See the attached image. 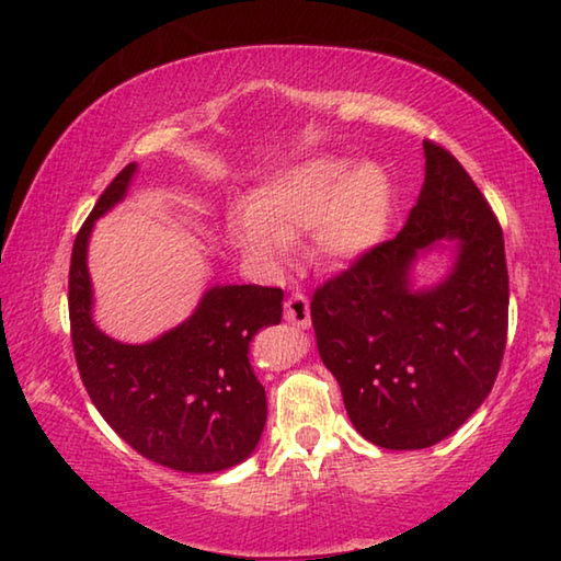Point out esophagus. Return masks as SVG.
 <instances>
[{
  "label": "esophagus",
  "mask_w": 561,
  "mask_h": 561,
  "mask_svg": "<svg viewBox=\"0 0 561 561\" xmlns=\"http://www.w3.org/2000/svg\"><path fill=\"white\" fill-rule=\"evenodd\" d=\"M284 319H287L289 324H294V327L307 329L309 321H311L309 299L304 297V294H291L287 304H284Z\"/></svg>",
  "instance_id": "obj_1"
}]
</instances>
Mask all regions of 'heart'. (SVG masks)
<instances>
[{
	"label": "heart",
	"instance_id": "heart-1",
	"mask_svg": "<svg viewBox=\"0 0 561 561\" xmlns=\"http://www.w3.org/2000/svg\"><path fill=\"white\" fill-rule=\"evenodd\" d=\"M391 220L393 185L381 165L348 168L344 158L317 156L264 178L250 205L230 215V234L247 257L274 272L307 230L319 262L351 264L386 240Z\"/></svg>",
	"mask_w": 561,
	"mask_h": 561
}]
</instances>
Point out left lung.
Instances as JSON below:
<instances>
[{
	"instance_id": "obj_1",
	"label": "left lung",
	"mask_w": 561,
	"mask_h": 561,
	"mask_svg": "<svg viewBox=\"0 0 561 561\" xmlns=\"http://www.w3.org/2000/svg\"><path fill=\"white\" fill-rule=\"evenodd\" d=\"M423 153L425 180L403 230L311 299L319 354L351 423L388 450L431 448L458 431L492 391L507 341L497 217L448 150L425 140ZM445 241L449 274L413 288L414 262Z\"/></svg>"
}]
</instances>
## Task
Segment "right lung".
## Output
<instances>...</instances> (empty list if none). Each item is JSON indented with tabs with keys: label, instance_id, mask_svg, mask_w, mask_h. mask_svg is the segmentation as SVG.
Segmentation results:
<instances>
[{
	"label": "right lung",
	"instance_id": "obj_1",
	"mask_svg": "<svg viewBox=\"0 0 561 561\" xmlns=\"http://www.w3.org/2000/svg\"><path fill=\"white\" fill-rule=\"evenodd\" d=\"M138 165L103 190L76 234L69 317L76 364L93 405L133 450L180 472H220L250 458L267 423V396L250 366V341L282 321L284 291L215 284L183 324L146 344H123L93 321L89 240L126 197Z\"/></svg>",
	"mask_w": 561,
	"mask_h": 561
}]
</instances>
